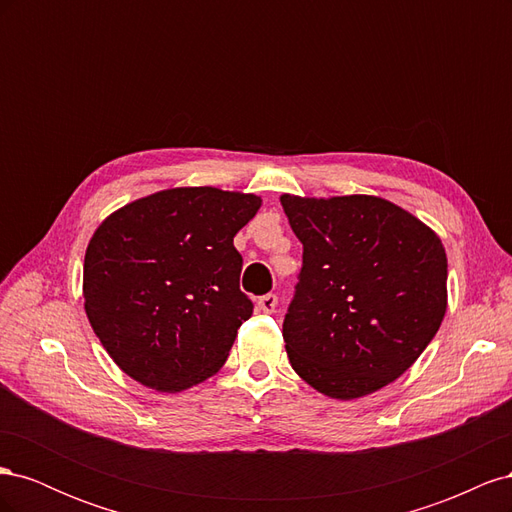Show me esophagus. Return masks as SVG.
I'll return each mask as SVG.
<instances>
[{"label": "esophagus", "mask_w": 512, "mask_h": 512, "mask_svg": "<svg viewBox=\"0 0 512 512\" xmlns=\"http://www.w3.org/2000/svg\"><path fill=\"white\" fill-rule=\"evenodd\" d=\"M275 305H277V297H275V294H271V292L256 301L258 312H262V314H273L275 312Z\"/></svg>", "instance_id": "obj_1"}]
</instances>
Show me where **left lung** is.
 Returning <instances> with one entry per match:
<instances>
[{
	"label": "left lung",
	"instance_id": "1",
	"mask_svg": "<svg viewBox=\"0 0 512 512\" xmlns=\"http://www.w3.org/2000/svg\"><path fill=\"white\" fill-rule=\"evenodd\" d=\"M303 267L284 318L292 369L322 395L356 399L397 380L446 314V252L427 224L367 194H282Z\"/></svg>",
	"mask_w": 512,
	"mask_h": 512
}]
</instances>
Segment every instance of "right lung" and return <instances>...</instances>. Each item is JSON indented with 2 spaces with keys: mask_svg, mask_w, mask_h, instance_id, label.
I'll list each match as a JSON object with an SVG mask.
<instances>
[{
  "mask_svg": "<svg viewBox=\"0 0 512 512\" xmlns=\"http://www.w3.org/2000/svg\"><path fill=\"white\" fill-rule=\"evenodd\" d=\"M262 200L218 188L162 190L96 228L83 265L91 329L130 378L179 393L211 378L252 301L232 245Z\"/></svg>",
  "mask_w": 512,
  "mask_h": 512,
  "instance_id": "right-lung-1",
  "label": "right lung"
}]
</instances>
